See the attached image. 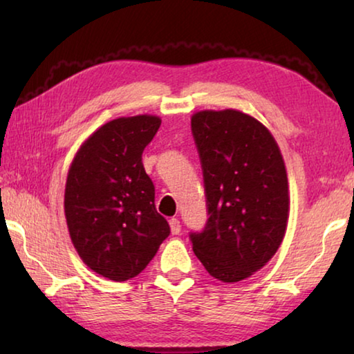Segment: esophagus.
Here are the masks:
<instances>
[{
  "label": "esophagus",
  "mask_w": 354,
  "mask_h": 354,
  "mask_svg": "<svg viewBox=\"0 0 354 354\" xmlns=\"http://www.w3.org/2000/svg\"><path fill=\"white\" fill-rule=\"evenodd\" d=\"M169 223H170L171 234H179V231H181V223H179V220L178 218H170Z\"/></svg>",
  "instance_id": "1"
}]
</instances>
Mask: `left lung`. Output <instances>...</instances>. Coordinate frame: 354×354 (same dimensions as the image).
<instances>
[{"instance_id":"obj_1","label":"left lung","mask_w":354,"mask_h":354,"mask_svg":"<svg viewBox=\"0 0 354 354\" xmlns=\"http://www.w3.org/2000/svg\"><path fill=\"white\" fill-rule=\"evenodd\" d=\"M192 134L205 178L207 223L192 232L195 256L211 277L237 283L261 270L283 243L290 196L274 137L248 113L200 111Z\"/></svg>"}]
</instances>
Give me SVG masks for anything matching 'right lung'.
<instances>
[{"instance_id": "1", "label": "right lung", "mask_w": 354, "mask_h": 354, "mask_svg": "<svg viewBox=\"0 0 354 354\" xmlns=\"http://www.w3.org/2000/svg\"><path fill=\"white\" fill-rule=\"evenodd\" d=\"M159 127L160 118L148 113L111 120L68 169L64 211L73 247L91 270L118 283L137 277L170 234L142 164Z\"/></svg>"}]
</instances>
